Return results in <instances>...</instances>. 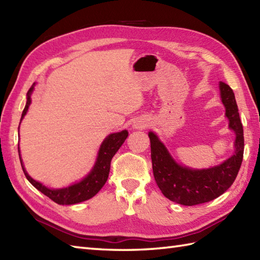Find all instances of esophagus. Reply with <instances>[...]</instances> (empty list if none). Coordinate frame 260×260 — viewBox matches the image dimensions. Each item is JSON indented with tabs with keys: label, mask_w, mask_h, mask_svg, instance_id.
<instances>
[{
	"label": "esophagus",
	"mask_w": 260,
	"mask_h": 260,
	"mask_svg": "<svg viewBox=\"0 0 260 260\" xmlns=\"http://www.w3.org/2000/svg\"><path fill=\"white\" fill-rule=\"evenodd\" d=\"M134 126H135V128H140V129H142V128H145V127L147 126V123H146V121L137 120L136 123L134 124Z\"/></svg>",
	"instance_id": "1"
}]
</instances>
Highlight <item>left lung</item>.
Instances as JSON below:
<instances>
[{"label": "left lung", "mask_w": 260, "mask_h": 260, "mask_svg": "<svg viewBox=\"0 0 260 260\" xmlns=\"http://www.w3.org/2000/svg\"><path fill=\"white\" fill-rule=\"evenodd\" d=\"M220 93L225 107L229 127L235 131L236 152L227 161L211 169L191 170L176 164L157 136L150 132L154 179L159 190L171 201L183 206H197L221 196L233 185L244 157V128L239 117L235 93L220 81Z\"/></svg>", "instance_id": "1"}]
</instances>
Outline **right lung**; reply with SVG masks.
I'll return each mask as SVG.
<instances>
[{"instance_id":"obj_1","label":"right lung","mask_w":260,"mask_h":260,"mask_svg":"<svg viewBox=\"0 0 260 260\" xmlns=\"http://www.w3.org/2000/svg\"><path fill=\"white\" fill-rule=\"evenodd\" d=\"M32 90H33V87H31L26 93L27 96L26 105L23 109V113H22L21 120L24 117V115L27 112V108H29L31 104ZM127 136H128L127 131H121L119 133L110 134L108 137H106V140L103 142V144L101 146V150H99L96 164L95 167H93L91 172L88 174L84 180L80 181L79 183L64 187V189H57V190L48 189V187H46L45 185H42L41 183H39V182L30 178L29 174L25 172L23 164H22L21 157H20L22 170H23L25 178L29 180L30 183L35 186L36 189L42 192L43 194L47 196L48 198H50L52 201H54L58 204H75V203L86 201L88 199L96 196L99 192V190L104 186V184L106 183V181L108 179L112 158L116 154V152L119 150L121 144L125 142Z\"/></svg>"}]
</instances>
